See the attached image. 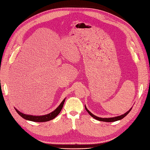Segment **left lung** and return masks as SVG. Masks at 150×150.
<instances>
[{"label":"left lung","instance_id":"1","mask_svg":"<svg viewBox=\"0 0 150 150\" xmlns=\"http://www.w3.org/2000/svg\"><path fill=\"white\" fill-rule=\"evenodd\" d=\"M132 107H131L129 110L127 112H125V114L121 115H119V116H116V117H110V118H102V117H97L96 115H95L94 114H93L91 112L89 111V110H88V108H86V105H85V109H86V110L88 112V114H90L92 117H93L94 119L98 120L99 121H103V122H115V121H117V120H121L124 117H125V116H126L129 112H130V111L131 110Z\"/></svg>","mask_w":150,"mask_h":150}]
</instances>
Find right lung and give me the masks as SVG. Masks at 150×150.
<instances>
[{
    "instance_id": "1",
    "label": "right lung",
    "mask_w": 150,
    "mask_h": 150,
    "mask_svg": "<svg viewBox=\"0 0 150 150\" xmlns=\"http://www.w3.org/2000/svg\"><path fill=\"white\" fill-rule=\"evenodd\" d=\"M65 100H66V98H64L62 102H61V103L59 105V107L57 108L55 110L50 112V114L43 115H32L25 114H23V113L19 111L18 109H16L15 107H14V109L20 116L26 120L33 121V122H47V121H49V120L54 119L58 115V114L62 110Z\"/></svg>"
}]
</instances>
